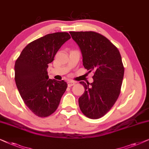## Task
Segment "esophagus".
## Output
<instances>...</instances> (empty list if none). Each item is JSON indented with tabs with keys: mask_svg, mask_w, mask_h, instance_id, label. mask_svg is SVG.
<instances>
[{
	"mask_svg": "<svg viewBox=\"0 0 149 149\" xmlns=\"http://www.w3.org/2000/svg\"><path fill=\"white\" fill-rule=\"evenodd\" d=\"M76 84V82H73V81H71V80H69L68 82H67V85H68V86H72Z\"/></svg>",
	"mask_w": 149,
	"mask_h": 149,
	"instance_id": "34e87169",
	"label": "esophagus"
}]
</instances>
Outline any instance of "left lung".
Here are the masks:
<instances>
[{
    "mask_svg": "<svg viewBox=\"0 0 149 149\" xmlns=\"http://www.w3.org/2000/svg\"><path fill=\"white\" fill-rule=\"evenodd\" d=\"M80 47L84 68L94 71L92 83H80L85 91L79 98V106L88 118L104 116L120 95L124 67L120 52L106 37L93 31L70 32Z\"/></svg>",
    "mask_w": 149,
    "mask_h": 149,
    "instance_id": "8db88e82",
    "label": "left lung"
}]
</instances>
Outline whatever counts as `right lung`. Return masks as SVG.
<instances>
[{
	"mask_svg": "<svg viewBox=\"0 0 149 149\" xmlns=\"http://www.w3.org/2000/svg\"><path fill=\"white\" fill-rule=\"evenodd\" d=\"M71 38L67 33L41 37L26 46L15 63V81L26 106L39 117L55 112L66 91L64 80L49 79L47 69L61 47Z\"/></svg>",
	"mask_w": 149,
	"mask_h": 149,
	"instance_id": "right-lung-1",
	"label": "right lung"
}]
</instances>
